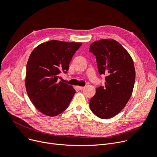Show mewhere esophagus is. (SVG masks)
I'll return each mask as SVG.
<instances>
[{"instance_id": "esophagus-1", "label": "esophagus", "mask_w": 157, "mask_h": 157, "mask_svg": "<svg viewBox=\"0 0 157 157\" xmlns=\"http://www.w3.org/2000/svg\"><path fill=\"white\" fill-rule=\"evenodd\" d=\"M77 88H78V90H83V89L85 88V87H83V86H78Z\"/></svg>"}]
</instances>
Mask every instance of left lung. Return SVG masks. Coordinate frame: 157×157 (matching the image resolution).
I'll use <instances>...</instances> for the list:
<instances>
[{
  "label": "left lung",
  "mask_w": 157,
  "mask_h": 157,
  "mask_svg": "<svg viewBox=\"0 0 157 157\" xmlns=\"http://www.w3.org/2000/svg\"><path fill=\"white\" fill-rule=\"evenodd\" d=\"M89 52L96 57L100 75L106 76L105 85L98 86L90 100V108L98 118H110L124 108L132 94L136 79L134 62L114 39L97 40L90 45Z\"/></svg>",
  "instance_id": "8db88e82"
}]
</instances>
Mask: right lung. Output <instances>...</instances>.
<instances>
[{
    "label": "right lung",
    "instance_id": "right-lung-1",
    "mask_svg": "<svg viewBox=\"0 0 157 157\" xmlns=\"http://www.w3.org/2000/svg\"><path fill=\"white\" fill-rule=\"evenodd\" d=\"M81 43L52 40L40 44L31 53L27 64L25 86L36 108L44 114L55 117L63 112L75 94L71 86L60 81Z\"/></svg>",
    "mask_w": 157,
    "mask_h": 157
}]
</instances>
